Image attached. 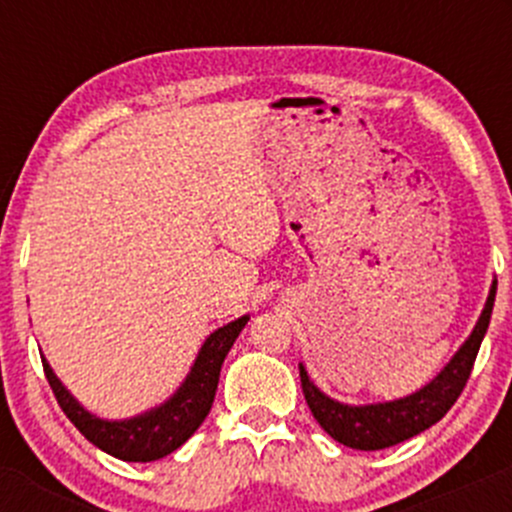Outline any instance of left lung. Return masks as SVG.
Wrapping results in <instances>:
<instances>
[{"label": "left lung", "instance_id": "obj_1", "mask_svg": "<svg viewBox=\"0 0 512 512\" xmlns=\"http://www.w3.org/2000/svg\"><path fill=\"white\" fill-rule=\"evenodd\" d=\"M495 287H498V282H493V287H490L483 314H480L476 329L466 339V344L458 349L456 356L446 364V369L431 384H426L421 391L406 396V399L376 406H344L324 396L309 381L304 366H299L304 399H307L309 411L317 418L319 426L334 441L356 448V451H381V448L396 446L406 438H414L416 433L426 431L433 423L441 421L448 414V409L456 404L461 391L466 389L468 379H471L480 342L488 332L490 314H493Z\"/></svg>", "mask_w": 512, "mask_h": 512}]
</instances>
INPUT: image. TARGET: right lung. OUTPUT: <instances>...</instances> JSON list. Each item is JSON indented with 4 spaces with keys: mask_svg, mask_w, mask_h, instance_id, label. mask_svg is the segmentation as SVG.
<instances>
[{
    "mask_svg": "<svg viewBox=\"0 0 512 512\" xmlns=\"http://www.w3.org/2000/svg\"><path fill=\"white\" fill-rule=\"evenodd\" d=\"M247 319L250 317L235 319L227 327H220L218 332L210 334L208 342L200 349L198 359H195L193 369H190L188 379L175 391L173 399H168L158 409L128 418V421H101V418L91 416L61 386V381L56 379L46 359H41V364H44L46 381H49L61 411L94 446L121 458V461H158V458L168 456L175 448L183 446L198 431L205 416L210 414L215 391H218L220 366H223L227 352L235 344L237 334L242 332Z\"/></svg>",
    "mask_w": 512,
    "mask_h": 512,
    "instance_id": "right-lung-1",
    "label": "right lung"
}]
</instances>
